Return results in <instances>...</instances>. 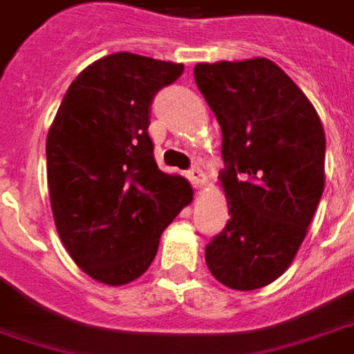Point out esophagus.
I'll return each mask as SVG.
<instances>
[{"instance_id": "34e87169", "label": "esophagus", "mask_w": 354, "mask_h": 354, "mask_svg": "<svg viewBox=\"0 0 354 354\" xmlns=\"http://www.w3.org/2000/svg\"><path fill=\"white\" fill-rule=\"evenodd\" d=\"M187 178L194 184V187H203L205 185V174H203V170L199 167H192L187 170Z\"/></svg>"}]
</instances>
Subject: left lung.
Instances as JSON below:
<instances>
[{
	"mask_svg": "<svg viewBox=\"0 0 354 354\" xmlns=\"http://www.w3.org/2000/svg\"><path fill=\"white\" fill-rule=\"evenodd\" d=\"M194 74L222 128L230 214L205 261L228 288H264L297 254L322 197V122L297 84L264 57L199 63Z\"/></svg>",
	"mask_w": 354,
	"mask_h": 354,
	"instance_id": "8db88e82",
	"label": "left lung"
}]
</instances>
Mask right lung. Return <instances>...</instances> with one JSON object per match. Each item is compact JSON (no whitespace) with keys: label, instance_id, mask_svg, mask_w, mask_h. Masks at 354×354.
I'll list each match as a JSON object with an SVG mask.
<instances>
[{"label":"right lung","instance_id":"add662e5","mask_svg":"<svg viewBox=\"0 0 354 354\" xmlns=\"http://www.w3.org/2000/svg\"><path fill=\"white\" fill-rule=\"evenodd\" d=\"M184 65L113 53L76 76L49 128L51 211L73 261L101 283L122 286L153 263L159 237L194 199L182 176L159 170L149 138L157 91Z\"/></svg>","mask_w":354,"mask_h":354}]
</instances>
